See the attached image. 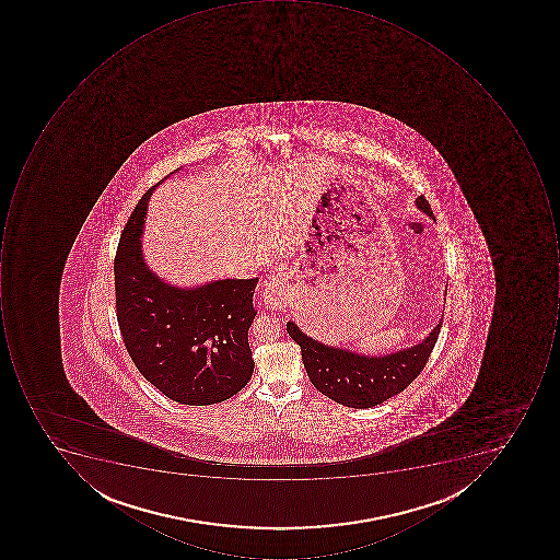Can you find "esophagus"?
<instances>
[{"label": "esophagus", "mask_w": 560, "mask_h": 560, "mask_svg": "<svg viewBox=\"0 0 560 560\" xmlns=\"http://www.w3.org/2000/svg\"><path fill=\"white\" fill-rule=\"evenodd\" d=\"M264 301L269 304V307L281 310L285 304L284 279L281 275L272 276L269 281H266L264 288Z\"/></svg>", "instance_id": "34e87169"}]
</instances>
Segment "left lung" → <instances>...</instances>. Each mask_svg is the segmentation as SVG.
<instances>
[{"instance_id":"left-lung-1","label":"left lung","mask_w":560,"mask_h":560,"mask_svg":"<svg viewBox=\"0 0 560 560\" xmlns=\"http://www.w3.org/2000/svg\"><path fill=\"white\" fill-rule=\"evenodd\" d=\"M416 206L429 217H434L424 195L417 197ZM441 325L443 322H439L422 343L384 357H363L341 348L326 347L304 335L293 322H288L285 328L289 337L301 347L311 384L341 406L369 409L400 394L419 377L434 350Z\"/></svg>"}]
</instances>
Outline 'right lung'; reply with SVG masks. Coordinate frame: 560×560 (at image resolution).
I'll list each match as a JSON object with an SVG mask.
<instances>
[{
    "label": "right lung",
    "mask_w": 560,
    "mask_h": 560,
    "mask_svg": "<svg viewBox=\"0 0 560 560\" xmlns=\"http://www.w3.org/2000/svg\"><path fill=\"white\" fill-rule=\"evenodd\" d=\"M154 188L132 210L114 257L122 341L136 369L168 399L187 406L223 402L253 377L247 335L257 315L253 296L259 279L182 289L153 275L139 238Z\"/></svg>",
    "instance_id": "add662e5"
}]
</instances>
